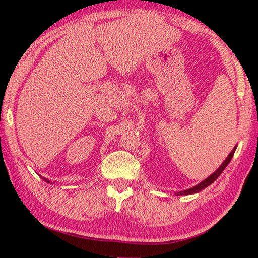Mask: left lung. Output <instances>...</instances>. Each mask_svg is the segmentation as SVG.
I'll return each mask as SVG.
<instances>
[{
	"mask_svg": "<svg viewBox=\"0 0 258 258\" xmlns=\"http://www.w3.org/2000/svg\"><path fill=\"white\" fill-rule=\"evenodd\" d=\"M235 149H237V146H235L233 149H232V151L230 152L229 154V156L226 157V159L223 161V163H222V165L220 166V167H218L215 172H214L212 175H209L206 180H204L203 182H200L199 184H197V185H195L194 187H190V189H187V190H184V191H180V192H176V196H182V195H192V194H197V192H199V191H202V190H204L205 187H207V186H209L212 184V183L216 180V178L221 175L222 174V172L224 171L225 169V167L226 166L229 165V163L231 161V159H232V157H233V155H234V151H235Z\"/></svg>",
	"mask_w": 258,
	"mask_h": 258,
	"instance_id": "obj_1",
	"label": "left lung"
}]
</instances>
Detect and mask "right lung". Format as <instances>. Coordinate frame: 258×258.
I'll return each mask as SVG.
<instances>
[{
	"mask_svg": "<svg viewBox=\"0 0 258 258\" xmlns=\"http://www.w3.org/2000/svg\"><path fill=\"white\" fill-rule=\"evenodd\" d=\"M44 181H45V182H47V183H50V181H49V180H46V178H44Z\"/></svg>",
	"mask_w": 258,
	"mask_h": 258,
	"instance_id": "right-lung-1",
	"label": "right lung"
}]
</instances>
